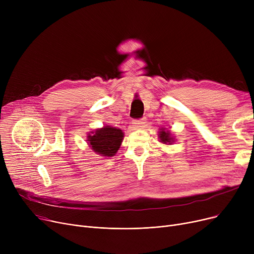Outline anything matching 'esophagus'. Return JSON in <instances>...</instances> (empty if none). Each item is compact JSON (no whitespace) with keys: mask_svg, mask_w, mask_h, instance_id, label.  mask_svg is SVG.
Wrapping results in <instances>:
<instances>
[{"mask_svg":"<svg viewBox=\"0 0 254 254\" xmlns=\"http://www.w3.org/2000/svg\"><path fill=\"white\" fill-rule=\"evenodd\" d=\"M144 120H134V123H132V127H134L135 129H139L142 127H144Z\"/></svg>","mask_w":254,"mask_h":254,"instance_id":"obj_1","label":"esophagus"}]
</instances>
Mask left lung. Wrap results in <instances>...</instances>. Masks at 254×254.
Returning <instances> with one entry per match:
<instances>
[{"label": "left lung", "instance_id": "8db88e82", "mask_svg": "<svg viewBox=\"0 0 254 254\" xmlns=\"http://www.w3.org/2000/svg\"><path fill=\"white\" fill-rule=\"evenodd\" d=\"M158 139H159V142L163 143V144H166V145H171L175 142V136L172 134L170 129H167L165 127H162L159 128V131H158Z\"/></svg>", "mask_w": 254, "mask_h": 254}]
</instances>
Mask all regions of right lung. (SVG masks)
<instances>
[{
    "instance_id": "obj_1",
    "label": "right lung",
    "mask_w": 254,
    "mask_h": 254,
    "mask_svg": "<svg viewBox=\"0 0 254 254\" xmlns=\"http://www.w3.org/2000/svg\"><path fill=\"white\" fill-rule=\"evenodd\" d=\"M125 138L123 129L110 126H104L87 134V145L89 148L105 157H111L116 154Z\"/></svg>"
}]
</instances>
